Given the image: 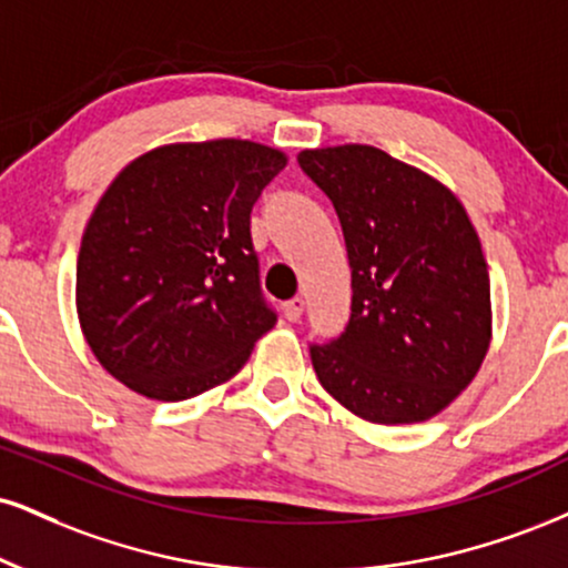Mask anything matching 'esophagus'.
I'll list each match as a JSON object with an SVG mask.
<instances>
[{
  "mask_svg": "<svg viewBox=\"0 0 568 568\" xmlns=\"http://www.w3.org/2000/svg\"><path fill=\"white\" fill-rule=\"evenodd\" d=\"M283 312H285V320H288V323H296V320H302L304 298L296 296V298H291V302H285Z\"/></svg>",
  "mask_w": 568,
  "mask_h": 568,
  "instance_id": "obj_1",
  "label": "esophagus"
}]
</instances>
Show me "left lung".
<instances>
[{
	"label": "left lung",
	"mask_w": 568,
	"mask_h": 568,
	"mask_svg": "<svg viewBox=\"0 0 568 568\" xmlns=\"http://www.w3.org/2000/svg\"><path fill=\"white\" fill-rule=\"evenodd\" d=\"M344 230L352 314L312 365L333 399L384 426L442 413L479 373L491 338L489 272L463 203L373 145L298 153Z\"/></svg>",
	"instance_id": "obj_1"
}]
</instances>
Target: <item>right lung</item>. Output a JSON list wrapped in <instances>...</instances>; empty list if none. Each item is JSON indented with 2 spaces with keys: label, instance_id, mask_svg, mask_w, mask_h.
I'll list each match as a JSON object with an SVG mask.
<instances>
[{
  "label": "right lung",
  "instance_id": "1",
  "mask_svg": "<svg viewBox=\"0 0 568 568\" xmlns=\"http://www.w3.org/2000/svg\"><path fill=\"white\" fill-rule=\"evenodd\" d=\"M285 163L248 140L176 142L111 182L81 237L77 310L115 381L182 402L245 365L277 323L258 283L251 209Z\"/></svg>",
  "mask_w": 568,
  "mask_h": 568
}]
</instances>
